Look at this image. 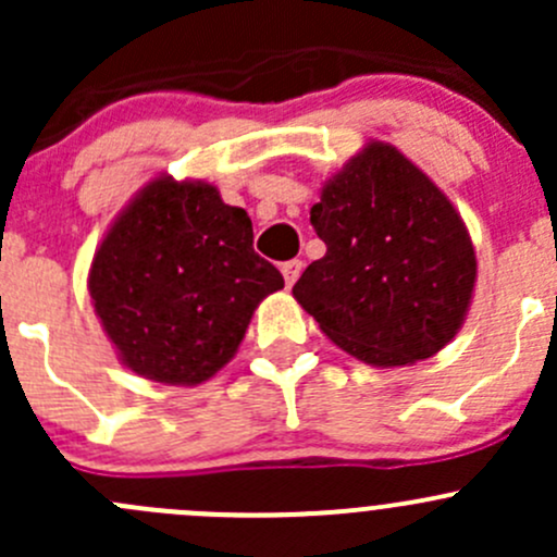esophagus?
<instances>
[{
    "label": "esophagus",
    "instance_id": "34e87169",
    "mask_svg": "<svg viewBox=\"0 0 557 557\" xmlns=\"http://www.w3.org/2000/svg\"><path fill=\"white\" fill-rule=\"evenodd\" d=\"M301 267H305V263L299 261V258H294V261H285L283 267H280V272H283V277H285V285H294L296 280H299V274H301Z\"/></svg>",
    "mask_w": 557,
    "mask_h": 557
}]
</instances>
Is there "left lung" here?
<instances>
[{
    "label": "left lung",
    "mask_w": 557,
    "mask_h": 557,
    "mask_svg": "<svg viewBox=\"0 0 557 557\" xmlns=\"http://www.w3.org/2000/svg\"><path fill=\"white\" fill-rule=\"evenodd\" d=\"M310 221L325 243L294 285L320 331L369 367L436 356L471 307L469 228L434 180L391 143L363 145L331 174Z\"/></svg>",
    "instance_id": "obj_1"
}]
</instances>
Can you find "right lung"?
Returning a JSON list of instances; mask_svg holds the SVG:
<instances>
[{
	"label": "right lung",
	"mask_w": 557,
	"mask_h": 557,
	"mask_svg": "<svg viewBox=\"0 0 557 557\" xmlns=\"http://www.w3.org/2000/svg\"><path fill=\"white\" fill-rule=\"evenodd\" d=\"M283 274L252 250L243 207L205 180H150L107 228L88 272L94 312L134 374L199 385L237 352Z\"/></svg>",
	"instance_id": "add662e5"
}]
</instances>
